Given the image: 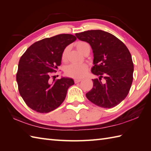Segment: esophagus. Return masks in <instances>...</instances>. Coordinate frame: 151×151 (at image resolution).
Returning a JSON list of instances; mask_svg holds the SVG:
<instances>
[{
    "label": "esophagus",
    "instance_id": "obj_1",
    "mask_svg": "<svg viewBox=\"0 0 151 151\" xmlns=\"http://www.w3.org/2000/svg\"><path fill=\"white\" fill-rule=\"evenodd\" d=\"M81 81H82V79H80V78L75 79V83H78V82H80Z\"/></svg>",
    "mask_w": 151,
    "mask_h": 151
}]
</instances>
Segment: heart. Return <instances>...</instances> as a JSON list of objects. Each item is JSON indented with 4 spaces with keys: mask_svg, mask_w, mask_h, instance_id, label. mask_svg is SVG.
Masks as SVG:
<instances>
[{
    "mask_svg": "<svg viewBox=\"0 0 151 151\" xmlns=\"http://www.w3.org/2000/svg\"><path fill=\"white\" fill-rule=\"evenodd\" d=\"M88 45V44L84 41H79L76 43V48L81 52L83 49ZM67 52H68V48H66L62 53V60H66ZM87 70L88 66L85 63H71L66 67L65 72L67 75L70 76V77L81 78L85 75Z\"/></svg>",
    "mask_w": 151,
    "mask_h": 151,
    "instance_id": "heart-1",
    "label": "heart"
}]
</instances>
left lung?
<instances>
[{"instance_id":"1","label":"left lung","mask_w":151,"mask_h":151,"mask_svg":"<svg viewBox=\"0 0 151 151\" xmlns=\"http://www.w3.org/2000/svg\"><path fill=\"white\" fill-rule=\"evenodd\" d=\"M75 36L90 45L94 65L91 70L99 76V79H92L93 86L86 97L100 107H115L126 98L133 81L134 64L129 49L117 37L103 30H88Z\"/></svg>"}]
</instances>
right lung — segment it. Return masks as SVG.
<instances>
[{
    "instance_id": "obj_1",
    "label": "right lung",
    "mask_w": 151,
    "mask_h": 151,
    "mask_svg": "<svg viewBox=\"0 0 151 151\" xmlns=\"http://www.w3.org/2000/svg\"><path fill=\"white\" fill-rule=\"evenodd\" d=\"M76 37L63 34L38 41L28 48L19 62L16 80L25 103L33 110L48 113L65 100L69 88L75 84L62 77L51 82L50 74L61 65L63 50Z\"/></svg>"
}]
</instances>
